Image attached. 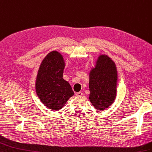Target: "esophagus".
<instances>
[{
	"instance_id": "obj_1",
	"label": "esophagus",
	"mask_w": 152,
	"mask_h": 152,
	"mask_svg": "<svg viewBox=\"0 0 152 152\" xmlns=\"http://www.w3.org/2000/svg\"><path fill=\"white\" fill-rule=\"evenodd\" d=\"M76 96H78V97L82 96H83V93H82V92H78V93H76Z\"/></svg>"
}]
</instances>
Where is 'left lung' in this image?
<instances>
[{"mask_svg": "<svg viewBox=\"0 0 152 152\" xmlns=\"http://www.w3.org/2000/svg\"><path fill=\"white\" fill-rule=\"evenodd\" d=\"M117 70L115 63L107 55H100L89 73V100L98 111L113 103L116 94Z\"/></svg>", "mask_w": 152, "mask_h": 152, "instance_id": "1", "label": "left lung"}]
</instances>
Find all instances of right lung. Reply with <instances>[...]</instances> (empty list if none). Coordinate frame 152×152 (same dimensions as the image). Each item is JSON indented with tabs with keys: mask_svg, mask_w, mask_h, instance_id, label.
I'll return each instance as SVG.
<instances>
[{
	"mask_svg": "<svg viewBox=\"0 0 152 152\" xmlns=\"http://www.w3.org/2000/svg\"><path fill=\"white\" fill-rule=\"evenodd\" d=\"M65 62L62 55L52 51L42 61L36 82L38 97L45 106L58 111L74 95L71 86L63 78Z\"/></svg>",
	"mask_w": 152,
	"mask_h": 152,
	"instance_id": "obj_1",
	"label": "right lung"
}]
</instances>
